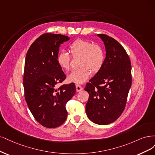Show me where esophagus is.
I'll use <instances>...</instances> for the list:
<instances>
[{
    "label": "esophagus",
    "instance_id": "obj_1",
    "mask_svg": "<svg viewBox=\"0 0 155 155\" xmlns=\"http://www.w3.org/2000/svg\"><path fill=\"white\" fill-rule=\"evenodd\" d=\"M82 89H83V87L82 86H80V85H77V84L76 85V90L77 92L81 91V90H82Z\"/></svg>",
    "mask_w": 155,
    "mask_h": 155
}]
</instances>
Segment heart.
<instances>
[{
    "label": "heart",
    "instance_id": "obj_1",
    "mask_svg": "<svg viewBox=\"0 0 155 155\" xmlns=\"http://www.w3.org/2000/svg\"><path fill=\"white\" fill-rule=\"evenodd\" d=\"M73 57H80L78 66L68 76L69 82L78 84L86 82L91 74L97 73L102 67L105 54L102 48L91 41L78 39L69 46ZM57 64L62 70L69 71L71 68L70 57L66 51L60 52L57 57Z\"/></svg>",
    "mask_w": 155,
    "mask_h": 155
}]
</instances>
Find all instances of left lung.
<instances>
[{
  "mask_svg": "<svg viewBox=\"0 0 155 155\" xmlns=\"http://www.w3.org/2000/svg\"><path fill=\"white\" fill-rule=\"evenodd\" d=\"M105 46L106 58L101 69L89 83L86 111L88 118L98 125H107L121 115L131 86L130 59L116 40L98 34Z\"/></svg>",
  "mask_w": 155,
  "mask_h": 155,
  "instance_id": "left-lung-1",
  "label": "left lung"
}]
</instances>
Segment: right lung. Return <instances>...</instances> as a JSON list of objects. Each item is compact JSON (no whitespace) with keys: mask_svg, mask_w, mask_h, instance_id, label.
<instances>
[{"mask_svg":"<svg viewBox=\"0 0 155 155\" xmlns=\"http://www.w3.org/2000/svg\"><path fill=\"white\" fill-rule=\"evenodd\" d=\"M69 39L60 34H43L31 44L25 60V98L34 118L48 128L66 121V104L76 92L73 83L56 87L66 77L57 62L59 48Z\"/></svg>","mask_w":155,"mask_h":155,"instance_id":"add662e5","label":"right lung"}]
</instances>
